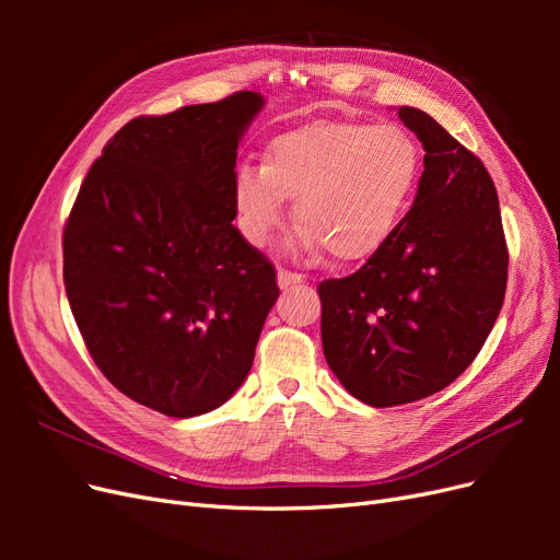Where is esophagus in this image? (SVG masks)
Returning <instances> with one entry per match:
<instances>
[{
    "instance_id": "esophagus-1",
    "label": "esophagus",
    "mask_w": 560,
    "mask_h": 560,
    "mask_svg": "<svg viewBox=\"0 0 560 560\" xmlns=\"http://www.w3.org/2000/svg\"><path fill=\"white\" fill-rule=\"evenodd\" d=\"M303 282V276H299V273H292V270H278V284H280V290H292V287H299Z\"/></svg>"
}]
</instances>
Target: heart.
I'll return each instance as SVG.
<instances>
[{"mask_svg":"<svg viewBox=\"0 0 560 560\" xmlns=\"http://www.w3.org/2000/svg\"><path fill=\"white\" fill-rule=\"evenodd\" d=\"M418 167V147L404 128L315 121L270 140L261 167L241 165L233 202L254 245L282 224L284 198H294L303 247L360 261L393 235Z\"/></svg>","mask_w":560,"mask_h":560,"instance_id":"b5f03b06","label":"heart"}]
</instances>
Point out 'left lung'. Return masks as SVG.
<instances>
[{"instance_id":"obj_1","label":"left lung","mask_w":560,"mask_h":560,"mask_svg":"<svg viewBox=\"0 0 560 560\" xmlns=\"http://www.w3.org/2000/svg\"><path fill=\"white\" fill-rule=\"evenodd\" d=\"M397 114L425 149L413 206L358 273L317 287L327 364L376 409L430 397L463 374L500 315L510 264L483 163L430 114Z\"/></svg>"}]
</instances>
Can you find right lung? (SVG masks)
<instances>
[{
    "label": "right lung",
    "mask_w": 560,
    "mask_h": 560,
    "mask_svg": "<svg viewBox=\"0 0 560 560\" xmlns=\"http://www.w3.org/2000/svg\"><path fill=\"white\" fill-rule=\"evenodd\" d=\"M264 95L140 116L103 149L62 235L65 292L91 358L126 397L208 413L247 378L280 290L231 222L235 156Z\"/></svg>",
    "instance_id": "add662e5"
}]
</instances>
